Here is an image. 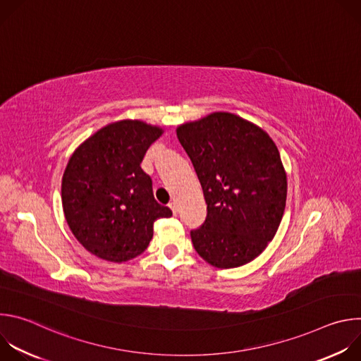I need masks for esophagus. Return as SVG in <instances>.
Instances as JSON below:
<instances>
[{
	"instance_id": "34e87169",
	"label": "esophagus",
	"mask_w": 361,
	"mask_h": 361,
	"mask_svg": "<svg viewBox=\"0 0 361 361\" xmlns=\"http://www.w3.org/2000/svg\"><path fill=\"white\" fill-rule=\"evenodd\" d=\"M169 207L171 209V212H173V214L174 216H177V213H178V207H177V204L174 202V201H171L170 204H169Z\"/></svg>"
}]
</instances>
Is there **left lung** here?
Returning a JSON list of instances; mask_svg holds the SVG:
<instances>
[{
    "label": "left lung",
    "mask_w": 361,
    "mask_h": 361,
    "mask_svg": "<svg viewBox=\"0 0 361 361\" xmlns=\"http://www.w3.org/2000/svg\"><path fill=\"white\" fill-rule=\"evenodd\" d=\"M202 187L207 217L191 241L200 257L233 269L260 255L286 209L287 177L270 135L238 116L214 113L177 128Z\"/></svg>",
    "instance_id": "obj_1"
}]
</instances>
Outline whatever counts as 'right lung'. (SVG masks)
<instances>
[{
  "label": "right lung",
  "mask_w": 361,
  "mask_h": 361,
  "mask_svg": "<svg viewBox=\"0 0 361 361\" xmlns=\"http://www.w3.org/2000/svg\"><path fill=\"white\" fill-rule=\"evenodd\" d=\"M163 130L123 120L97 131L71 156L63 176L66 220L75 238L102 260L123 263L140 255L159 219L171 217L152 195L141 169L148 147Z\"/></svg>",
  "instance_id": "1"
}]
</instances>
